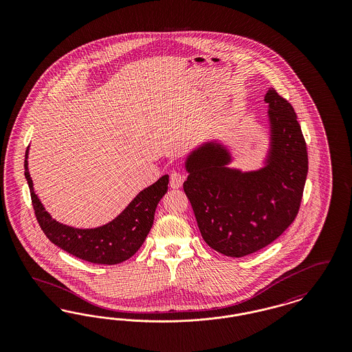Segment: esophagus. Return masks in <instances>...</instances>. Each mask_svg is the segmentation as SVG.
I'll list each match as a JSON object with an SVG mask.
<instances>
[{"mask_svg":"<svg viewBox=\"0 0 352 352\" xmlns=\"http://www.w3.org/2000/svg\"><path fill=\"white\" fill-rule=\"evenodd\" d=\"M184 174L181 171H173L170 175V186L173 188H179L184 182Z\"/></svg>","mask_w":352,"mask_h":352,"instance_id":"obj_1","label":"esophagus"}]
</instances>
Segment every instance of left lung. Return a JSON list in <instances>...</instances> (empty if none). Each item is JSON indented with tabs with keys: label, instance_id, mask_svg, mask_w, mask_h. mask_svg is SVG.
<instances>
[{
	"label": "left lung",
	"instance_id": "left-lung-1",
	"mask_svg": "<svg viewBox=\"0 0 352 352\" xmlns=\"http://www.w3.org/2000/svg\"><path fill=\"white\" fill-rule=\"evenodd\" d=\"M270 148L264 168H228L232 157L218 142L192 151L184 190L204 241L228 257H243L273 243L294 221L307 175V151L289 101L269 88Z\"/></svg>",
	"mask_w": 352,
	"mask_h": 352
}]
</instances>
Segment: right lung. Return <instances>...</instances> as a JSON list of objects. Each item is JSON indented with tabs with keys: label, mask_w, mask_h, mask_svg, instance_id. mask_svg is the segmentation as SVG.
<instances>
[{
	"label": "right lung",
	"mask_w": 352,
	"mask_h": 352,
	"mask_svg": "<svg viewBox=\"0 0 352 352\" xmlns=\"http://www.w3.org/2000/svg\"><path fill=\"white\" fill-rule=\"evenodd\" d=\"M25 154V177L30 188L35 218L51 243L69 254L92 264H120L140 250L151 231L158 201L168 192V175L144 188L112 221L98 228H74L51 218L34 192Z\"/></svg>",
	"instance_id": "add662e5"
}]
</instances>
